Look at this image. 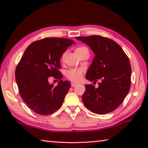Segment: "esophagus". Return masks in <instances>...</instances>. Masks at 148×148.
I'll list each match as a JSON object with an SVG mask.
<instances>
[{"mask_svg":"<svg viewBox=\"0 0 148 148\" xmlns=\"http://www.w3.org/2000/svg\"><path fill=\"white\" fill-rule=\"evenodd\" d=\"M76 86V84L73 83V82H72V83H71V86L72 87V88H74V87H75Z\"/></svg>","mask_w":148,"mask_h":148,"instance_id":"esophagus-1","label":"esophagus"}]
</instances>
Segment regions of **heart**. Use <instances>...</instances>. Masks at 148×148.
Returning a JSON list of instances; mask_svg holds the SVG:
<instances>
[{"instance_id": "heart-1", "label": "heart", "mask_w": 148, "mask_h": 148, "mask_svg": "<svg viewBox=\"0 0 148 148\" xmlns=\"http://www.w3.org/2000/svg\"><path fill=\"white\" fill-rule=\"evenodd\" d=\"M88 51V49L86 47H79L75 50L76 55L79 57L84 52ZM66 56V52L62 53L61 56V60L64 61ZM66 77L69 79V80L74 82H79V81L82 79L84 74V69H70L66 72Z\"/></svg>"}]
</instances>
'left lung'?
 I'll use <instances>...</instances> for the list:
<instances>
[{"label": "left lung", "mask_w": 148, "mask_h": 148, "mask_svg": "<svg viewBox=\"0 0 148 148\" xmlns=\"http://www.w3.org/2000/svg\"><path fill=\"white\" fill-rule=\"evenodd\" d=\"M90 47L95 55L86 73V78L97 82L99 87L86 85L82 101L93 113L104 114L113 111L123 102L131 85L130 63L119 45L100 36L77 37Z\"/></svg>", "instance_id": "obj_1"}]
</instances>
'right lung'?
Wrapping results in <instances>:
<instances>
[{"label":"right lung","instance_id":"1","mask_svg":"<svg viewBox=\"0 0 148 148\" xmlns=\"http://www.w3.org/2000/svg\"><path fill=\"white\" fill-rule=\"evenodd\" d=\"M74 43L66 38L46 37L25 49L16 66V81L22 99L36 113L49 115L61 107L71 84L61 80L60 59ZM51 76L60 80L57 86L48 83Z\"/></svg>","mask_w":148,"mask_h":148}]
</instances>
